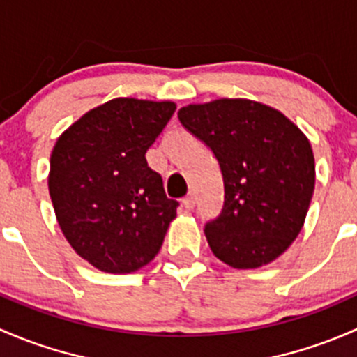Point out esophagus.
Segmentation results:
<instances>
[{
  "mask_svg": "<svg viewBox=\"0 0 357 357\" xmlns=\"http://www.w3.org/2000/svg\"><path fill=\"white\" fill-rule=\"evenodd\" d=\"M182 204H183V208L189 209V211L190 209H194V206H196V197H194V194H189L187 197H183Z\"/></svg>",
  "mask_w": 357,
  "mask_h": 357,
  "instance_id": "obj_1",
  "label": "esophagus"
}]
</instances>
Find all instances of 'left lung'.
<instances>
[{
	"label": "left lung",
	"mask_w": 357,
	"mask_h": 357,
	"mask_svg": "<svg viewBox=\"0 0 357 357\" xmlns=\"http://www.w3.org/2000/svg\"><path fill=\"white\" fill-rule=\"evenodd\" d=\"M178 120L222 170V213L204 227L213 255L238 270L277 259L299 235L313 197L306 135L278 109L241 98L183 106Z\"/></svg>",
	"instance_id": "left-lung-1"
}]
</instances>
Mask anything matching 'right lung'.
<instances>
[{
  "instance_id": "add662e5",
  "label": "right lung",
  "mask_w": 357,
  "mask_h": 357,
  "mask_svg": "<svg viewBox=\"0 0 357 357\" xmlns=\"http://www.w3.org/2000/svg\"><path fill=\"white\" fill-rule=\"evenodd\" d=\"M172 101L116 98L58 137L47 187L73 251L106 273H130L160 251L178 203L146 151L175 112Z\"/></svg>"
}]
</instances>
